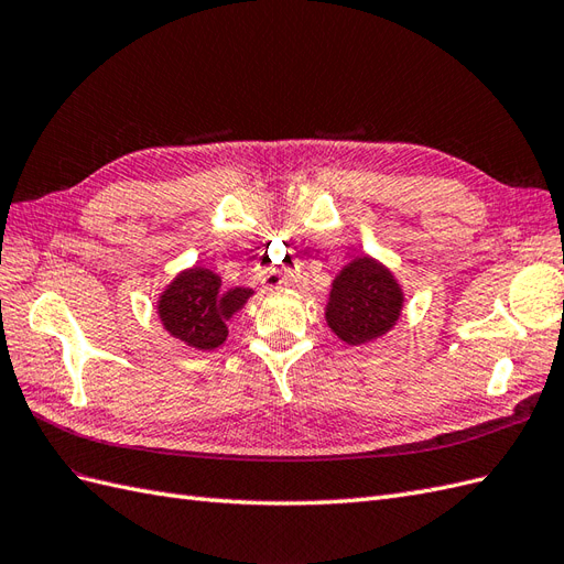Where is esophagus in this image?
<instances>
[{"label":"esophagus","mask_w":564,"mask_h":564,"mask_svg":"<svg viewBox=\"0 0 564 564\" xmlns=\"http://www.w3.org/2000/svg\"><path fill=\"white\" fill-rule=\"evenodd\" d=\"M264 281H267V285H269V288H273V285H281V283H283L281 279H264Z\"/></svg>","instance_id":"obj_1"}]
</instances>
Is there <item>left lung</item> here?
Segmentation results:
<instances>
[{
    "instance_id": "obj_1",
    "label": "left lung",
    "mask_w": 564,
    "mask_h": 564,
    "mask_svg": "<svg viewBox=\"0 0 564 564\" xmlns=\"http://www.w3.org/2000/svg\"><path fill=\"white\" fill-rule=\"evenodd\" d=\"M401 312V291L382 264L354 260L335 279L326 310L328 326L347 345L371 343L388 333Z\"/></svg>"
}]
</instances>
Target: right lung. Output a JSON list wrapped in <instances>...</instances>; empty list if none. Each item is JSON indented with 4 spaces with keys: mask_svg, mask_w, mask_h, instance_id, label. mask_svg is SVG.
<instances>
[{
    "mask_svg": "<svg viewBox=\"0 0 564 564\" xmlns=\"http://www.w3.org/2000/svg\"><path fill=\"white\" fill-rule=\"evenodd\" d=\"M252 295L250 288L224 291L221 279L207 269H188L160 297L163 326L196 349H215L229 335V316Z\"/></svg>",
    "mask_w": 564,
    "mask_h": 564,
    "instance_id": "1",
    "label": "right lung"
}]
</instances>
